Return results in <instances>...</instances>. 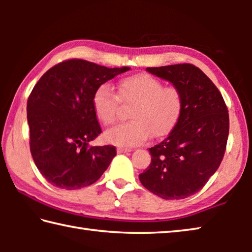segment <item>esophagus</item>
I'll return each mask as SVG.
<instances>
[{"instance_id": "obj_1", "label": "esophagus", "mask_w": 252, "mask_h": 252, "mask_svg": "<svg viewBox=\"0 0 252 252\" xmlns=\"http://www.w3.org/2000/svg\"><path fill=\"white\" fill-rule=\"evenodd\" d=\"M117 151H118V153H126V152H130L131 149L130 148H121V147H119L117 149Z\"/></svg>"}]
</instances>
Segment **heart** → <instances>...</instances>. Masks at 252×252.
<instances>
[{"label": "heart", "instance_id": "1", "mask_svg": "<svg viewBox=\"0 0 252 252\" xmlns=\"http://www.w3.org/2000/svg\"><path fill=\"white\" fill-rule=\"evenodd\" d=\"M123 104H133L129 117L132 120L105 132V140L123 147L136 146L152 134L160 138L177 125L183 110V94L176 85H164L150 74L126 76L119 84V94L109 84H101L92 96L93 110L104 126L117 121Z\"/></svg>", "mask_w": 252, "mask_h": 252}]
</instances>
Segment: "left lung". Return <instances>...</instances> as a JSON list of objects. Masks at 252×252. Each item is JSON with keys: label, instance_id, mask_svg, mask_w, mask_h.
Segmentation results:
<instances>
[{"label": "left lung", "instance_id": "8db88e82", "mask_svg": "<svg viewBox=\"0 0 252 252\" xmlns=\"http://www.w3.org/2000/svg\"><path fill=\"white\" fill-rule=\"evenodd\" d=\"M147 71L180 89L185 103L170 134L149 149L151 163L139 179L162 199H185L202 189L223 159L228 108L215 83L193 64L147 67Z\"/></svg>", "mask_w": 252, "mask_h": 252}]
</instances>
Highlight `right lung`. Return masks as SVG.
Here are the masks:
<instances>
[{
    "mask_svg": "<svg viewBox=\"0 0 252 252\" xmlns=\"http://www.w3.org/2000/svg\"><path fill=\"white\" fill-rule=\"evenodd\" d=\"M127 70L69 59L34 85L27 105L30 150L51 185L66 190L90 186L117 156L114 146L89 144L102 132L92 96L99 85Z\"/></svg>",
    "mask_w": 252,
    "mask_h": 252,
    "instance_id": "1",
    "label": "right lung"
}]
</instances>
